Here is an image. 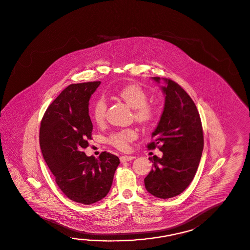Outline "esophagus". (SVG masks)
<instances>
[{
	"label": "esophagus",
	"instance_id": "34e87169",
	"mask_svg": "<svg viewBox=\"0 0 250 250\" xmlns=\"http://www.w3.org/2000/svg\"><path fill=\"white\" fill-rule=\"evenodd\" d=\"M135 158V156H132V155H122L120 157V161L122 163L127 162V161H131Z\"/></svg>",
	"mask_w": 250,
	"mask_h": 250
}]
</instances>
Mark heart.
Returning <instances> with one entry per match:
<instances>
[{"instance_id": "obj_1", "label": "heart", "mask_w": 250, "mask_h": 250, "mask_svg": "<svg viewBox=\"0 0 250 250\" xmlns=\"http://www.w3.org/2000/svg\"><path fill=\"white\" fill-rule=\"evenodd\" d=\"M117 96L125 102L131 108H134V116L137 122L143 125H147L154 119L157 114L155 105L147 104V94L138 84H127L117 92ZM107 103L104 97L98 98L93 106V117L97 124H102L105 119ZM136 132L134 129H124L110 136V143L120 150L128 148L129 143L136 138Z\"/></svg>"}]
</instances>
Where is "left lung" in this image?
Listing matches in <instances>:
<instances>
[{
    "label": "left lung",
    "mask_w": 250,
    "mask_h": 250,
    "mask_svg": "<svg viewBox=\"0 0 250 250\" xmlns=\"http://www.w3.org/2000/svg\"><path fill=\"white\" fill-rule=\"evenodd\" d=\"M160 83V77L152 78ZM165 105L147 148L156 146L163 156L154 155L153 168L145 178L151 195L167 199L178 196L192 182L204 148L202 124L196 104L176 82L162 78Z\"/></svg>",
    "instance_id": "8db88e82"
}]
</instances>
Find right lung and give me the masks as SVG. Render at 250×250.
Segmentation results:
<instances>
[{
  "instance_id": "right-lung-1",
  "label": "right lung",
  "mask_w": 250,
  "mask_h": 250,
  "mask_svg": "<svg viewBox=\"0 0 250 250\" xmlns=\"http://www.w3.org/2000/svg\"><path fill=\"white\" fill-rule=\"evenodd\" d=\"M100 83L70 84L49 105L41 122V150L55 182L68 198L83 205L106 196L120 164L116 155L107 152L97 159L83 152L93 130L89 100Z\"/></svg>"
}]
</instances>
